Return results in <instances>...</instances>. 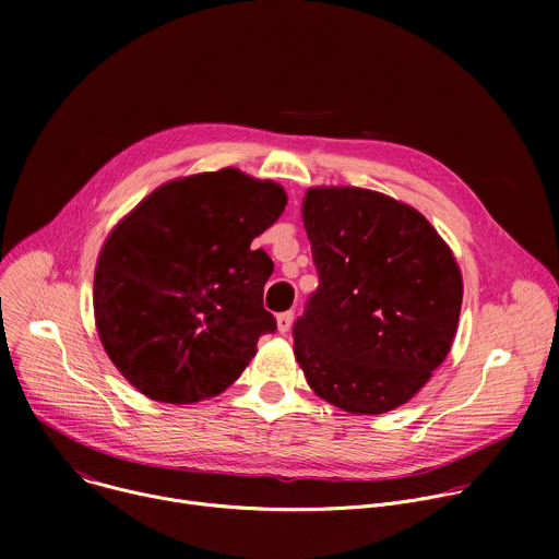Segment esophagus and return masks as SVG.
<instances>
[{
  "label": "esophagus",
  "instance_id": "1",
  "mask_svg": "<svg viewBox=\"0 0 559 559\" xmlns=\"http://www.w3.org/2000/svg\"><path fill=\"white\" fill-rule=\"evenodd\" d=\"M276 323H278V332H281V334H287V332L292 330V323H294V311H283V313H278Z\"/></svg>",
  "mask_w": 559,
  "mask_h": 559
}]
</instances>
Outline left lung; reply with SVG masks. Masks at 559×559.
Instances as JSON below:
<instances>
[{"label": "left lung", "instance_id": "obj_1", "mask_svg": "<svg viewBox=\"0 0 559 559\" xmlns=\"http://www.w3.org/2000/svg\"><path fill=\"white\" fill-rule=\"evenodd\" d=\"M302 221L318 287L292 336L309 386L358 416L405 405L457 330L451 250L420 212L362 188H311Z\"/></svg>", "mask_w": 559, "mask_h": 559}]
</instances>
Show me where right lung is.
I'll use <instances>...</instances> for the list:
<instances>
[{
  "label": "right lung",
  "instance_id": "right-lung-1",
  "mask_svg": "<svg viewBox=\"0 0 559 559\" xmlns=\"http://www.w3.org/2000/svg\"><path fill=\"white\" fill-rule=\"evenodd\" d=\"M278 183L234 168L170 181L108 236L95 321L115 367L152 401L192 405L227 389L276 318L274 272L252 241L285 210Z\"/></svg>",
  "mask_w": 559,
  "mask_h": 559
}]
</instances>
